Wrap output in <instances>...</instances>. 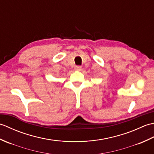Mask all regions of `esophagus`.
I'll use <instances>...</instances> for the list:
<instances>
[{"label":"esophagus","instance_id":"obj_1","mask_svg":"<svg viewBox=\"0 0 154 154\" xmlns=\"http://www.w3.org/2000/svg\"><path fill=\"white\" fill-rule=\"evenodd\" d=\"M81 67L79 66V65H77V66H75V70H81Z\"/></svg>","mask_w":154,"mask_h":154}]
</instances>
